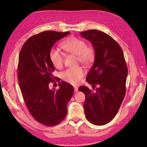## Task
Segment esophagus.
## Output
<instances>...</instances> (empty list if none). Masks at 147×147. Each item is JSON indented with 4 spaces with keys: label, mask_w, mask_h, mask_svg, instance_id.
Returning <instances> with one entry per match:
<instances>
[{
    "label": "esophagus",
    "mask_w": 147,
    "mask_h": 147,
    "mask_svg": "<svg viewBox=\"0 0 147 147\" xmlns=\"http://www.w3.org/2000/svg\"><path fill=\"white\" fill-rule=\"evenodd\" d=\"M74 90H75V92H78V88L77 86H74Z\"/></svg>",
    "instance_id": "1"
}]
</instances>
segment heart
<instances>
[{"label":"heart","mask_w":147,"mask_h":147,"mask_svg":"<svg viewBox=\"0 0 147 147\" xmlns=\"http://www.w3.org/2000/svg\"><path fill=\"white\" fill-rule=\"evenodd\" d=\"M62 48L69 54L77 56L78 62L86 66L91 65L95 58L94 49L87 44L83 40L77 37H72L66 40L62 43ZM64 54L58 49L52 48L50 52V59L56 68L60 69L64 62ZM85 73L81 66L70 68L61 73V77L66 82L76 84L80 81Z\"/></svg>","instance_id":"obj_1"}]
</instances>
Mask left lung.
Listing matches in <instances>:
<instances>
[{
    "mask_svg": "<svg viewBox=\"0 0 147 147\" xmlns=\"http://www.w3.org/2000/svg\"><path fill=\"white\" fill-rule=\"evenodd\" d=\"M80 34L91 42L95 51L94 64L86 80L99 87L95 92L84 86L78 91L85 94L83 107L88 121L104 125L116 116L125 96L127 67L121 48L110 35L93 29Z\"/></svg>",
    "mask_w": 147,
    "mask_h": 147,
    "instance_id": "left-lung-1",
    "label": "left lung"
}]
</instances>
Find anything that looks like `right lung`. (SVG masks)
Listing matches in <instances>:
<instances>
[{
	"label": "right lung",
	"instance_id": "right-lung-1",
	"mask_svg": "<svg viewBox=\"0 0 147 147\" xmlns=\"http://www.w3.org/2000/svg\"><path fill=\"white\" fill-rule=\"evenodd\" d=\"M69 33L48 30L34 35L20 53L18 77L24 100L34 119L47 126H55L65 118L67 105L74 91L65 82L59 83V90L49 88L55 82L51 74L55 70L50 52L56 42Z\"/></svg>",
	"mask_w": 147,
	"mask_h": 147
}]
</instances>
